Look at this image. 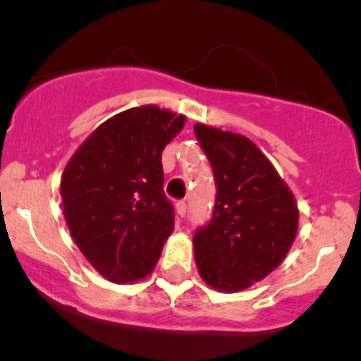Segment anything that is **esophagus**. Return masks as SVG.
<instances>
[{"instance_id": "34e87169", "label": "esophagus", "mask_w": 361, "mask_h": 361, "mask_svg": "<svg viewBox=\"0 0 361 361\" xmlns=\"http://www.w3.org/2000/svg\"><path fill=\"white\" fill-rule=\"evenodd\" d=\"M185 210H188V205H185V202H177L176 212H177V215H179V217H184Z\"/></svg>"}]
</instances>
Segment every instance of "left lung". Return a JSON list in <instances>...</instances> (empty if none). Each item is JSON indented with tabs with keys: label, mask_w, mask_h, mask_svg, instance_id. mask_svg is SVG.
I'll return each instance as SVG.
<instances>
[{
	"label": "left lung",
	"mask_w": 361,
	"mask_h": 361,
	"mask_svg": "<svg viewBox=\"0 0 361 361\" xmlns=\"http://www.w3.org/2000/svg\"><path fill=\"white\" fill-rule=\"evenodd\" d=\"M214 169L217 196L212 221L192 238L200 276L219 292L261 281L287 257L299 208L273 163L245 135L195 125Z\"/></svg>",
	"instance_id": "obj_1"
}]
</instances>
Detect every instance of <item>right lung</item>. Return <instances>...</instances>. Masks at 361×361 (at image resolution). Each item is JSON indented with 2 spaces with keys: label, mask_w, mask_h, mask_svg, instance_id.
Masks as SVG:
<instances>
[{
  "label": "right lung",
  "mask_w": 361,
  "mask_h": 361,
  "mask_svg": "<svg viewBox=\"0 0 361 361\" xmlns=\"http://www.w3.org/2000/svg\"><path fill=\"white\" fill-rule=\"evenodd\" d=\"M184 125V114L153 104L130 107L99 125L66 165V224L81 254L113 283L146 278L172 235L161 153Z\"/></svg>",
  "instance_id": "add662e5"
}]
</instances>
